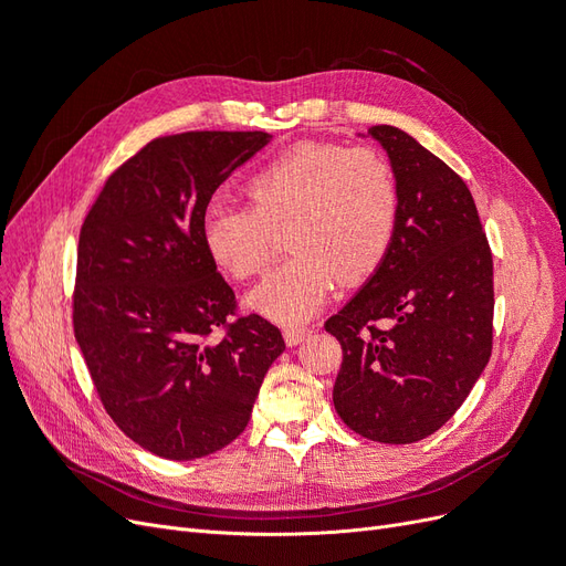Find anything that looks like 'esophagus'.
I'll return each instance as SVG.
<instances>
[{"label":"esophagus","instance_id":"1","mask_svg":"<svg viewBox=\"0 0 566 566\" xmlns=\"http://www.w3.org/2000/svg\"><path fill=\"white\" fill-rule=\"evenodd\" d=\"M310 333H312V328H306V325H285L283 328V337L287 342V347L300 345V342L310 337Z\"/></svg>","mask_w":566,"mask_h":566}]
</instances>
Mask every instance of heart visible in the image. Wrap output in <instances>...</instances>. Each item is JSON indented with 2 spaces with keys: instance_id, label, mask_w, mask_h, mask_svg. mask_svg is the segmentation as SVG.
<instances>
[{
  "instance_id": "obj_1",
  "label": "heart",
  "mask_w": 566,
  "mask_h": 566,
  "mask_svg": "<svg viewBox=\"0 0 566 566\" xmlns=\"http://www.w3.org/2000/svg\"><path fill=\"white\" fill-rule=\"evenodd\" d=\"M252 208H212L202 243L235 281L266 276L287 227L293 260L250 295L252 310L283 323L310 318L335 285L366 281L382 264L399 224V179L375 148L304 142L254 172Z\"/></svg>"
}]
</instances>
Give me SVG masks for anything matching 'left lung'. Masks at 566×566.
<instances>
[{"label":"left lung","mask_w":566,"mask_h":566,"mask_svg":"<svg viewBox=\"0 0 566 566\" xmlns=\"http://www.w3.org/2000/svg\"><path fill=\"white\" fill-rule=\"evenodd\" d=\"M399 179V224L368 283L325 321L342 345L337 416L380 443L447 424L493 347V260L468 184L399 127L368 129Z\"/></svg>","instance_id":"1"}]
</instances>
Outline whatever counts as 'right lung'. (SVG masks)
I'll return each instance as SVG.
<instances>
[{"instance_id": "add662e5", "label": "right lung", "mask_w": 566, "mask_h": 566, "mask_svg": "<svg viewBox=\"0 0 566 566\" xmlns=\"http://www.w3.org/2000/svg\"><path fill=\"white\" fill-rule=\"evenodd\" d=\"M266 132L160 136L106 179L77 245L73 328L101 403L142 449L193 460L252 416L276 325L238 316L202 243L212 193L269 144Z\"/></svg>"}]
</instances>
